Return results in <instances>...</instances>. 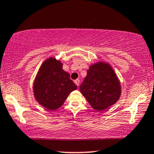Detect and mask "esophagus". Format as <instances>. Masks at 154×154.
Masks as SVG:
<instances>
[{
  "mask_svg": "<svg viewBox=\"0 0 154 154\" xmlns=\"http://www.w3.org/2000/svg\"><path fill=\"white\" fill-rule=\"evenodd\" d=\"M74 82H75V83L77 85V87H79V82H80V81H79V79H77L76 80H75Z\"/></svg>",
  "mask_w": 154,
  "mask_h": 154,
  "instance_id": "esophagus-1",
  "label": "esophagus"
}]
</instances>
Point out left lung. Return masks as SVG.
<instances>
[{"label":"left lung","mask_w":154,"mask_h":154,"mask_svg":"<svg viewBox=\"0 0 154 154\" xmlns=\"http://www.w3.org/2000/svg\"><path fill=\"white\" fill-rule=\"evenodd\" d=\"M79 89L90 105L98 110L116 103L121 94L116 73L109 64L103 62L90 66Z\"/></svg>","instance_id":"left-lung-1"}]
</instances>
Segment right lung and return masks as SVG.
Instances as JSON below:
<instances>
[{"label": "right lung", "mask_w": 154, "mask_h": 154, "mask_svg": "<svg viewBox=\"0 0 154 154\" xmlns=\"http://www.w3.org/2000/svg\"><path fill=\"white\" fill-rule=\"evenodd\" d=\"M77 86L69 74L63 69L60 60L50 58L41 66L34 83L36 100L48 110H56L64 103Z\"/></svg>", "instance_id": "1"}]
</instances>
